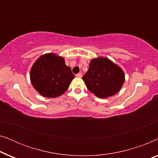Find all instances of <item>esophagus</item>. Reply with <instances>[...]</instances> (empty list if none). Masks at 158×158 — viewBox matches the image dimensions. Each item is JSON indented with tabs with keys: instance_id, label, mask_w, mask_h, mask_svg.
I'll use <instances>...</instances> for the list:
<instances>
[{
	"instance_id": "34e87169",
	"label": "esophagus",
	"mask_w": 158,
	"mask_h": 158,
	"mask_svg": "<svg viewBox=\"0 0 158 158\" xmlns=\"http://www.w3.org/2000/svg\"><path fill=\"white\" fill-rule=\"evenodd\" d=\"M76 77H82V73H77V74L76 75Z\"/></svg>"
}]
</instances>
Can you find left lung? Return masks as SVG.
<instances>
[{"label":"left lung","instance_id":"obj_1","mask_svg":"<svg viewBox=\"0 0 158 158\" xmlns=\"http://www.w3.org/2000/svg\"><path fill=\"white\" fill-rule=\"evenodd\" d=\"M83 80L90 92L101 98L114 96L124 82L123 70L106 57L92 60Z\"/></svg>","mask_w":158,"mask_h":158}]
</instances>
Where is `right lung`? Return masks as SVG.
I'll list each match as a JSON object with an SVG mask.
<instances>
[{
	"label": "right lung",
	"instance_id": "1",
	"mask_svg": "<svg viewBox=\"0 0 158 158\" xmlns=\"http://www.w3.org/2000/svg\"><path fill=\"white\" fill-rule=\"evenodd\" d=\"M75 77L64 58L53 53L42 55L34 62L30 72L32 85L39 94L47 98H55L68 90Z\"/></svg>",
	"mask_w": 158,
	"mask_h": 158
}]
</instances>
